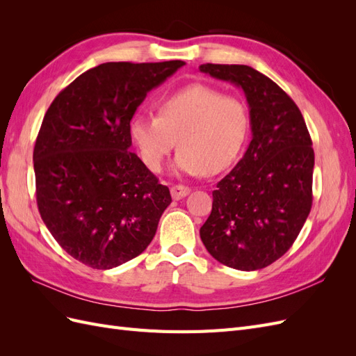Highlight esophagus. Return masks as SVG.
Wrapping results in <instances>:
<instances>
[{
    "label": "esophagus",
    "mask_w": 356,
    "mask_h": 356,
    "mask_svg": "<svg viewBox=\"0 0 356 356\" xmlns=\"http://www.w3.org/2000/svg\"><path fill=\"white\" fill-rule=\"evenodd\" d=\"M191 188L190 187H186V186H174L170 188V195L174 199H182L190 195Z\"/></svg>",
    "instance_id": "1"
}]
</instances>
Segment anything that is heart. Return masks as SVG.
I'll return each mask as SVG.
<instances>
[{
	"mask_svg": "<svg viewBox=\"0 0 356 356\" xmlns=\"http://www.w3.org/2000/svg\"><path fill=\"white\" fill-rule=\"evenodd\" d=\"M250 132L243 101L204 84H190L160 101L157 117L136 115L129 134L145 166L159 172L177 147L175 169L215 175L238 160Z\"/></svg>",
	"mask_w": 356,
	"mask_h": 356,
	"instance_id": "heart-1",
	"label": "heart"
}]
</instances>
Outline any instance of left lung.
<instances>
[{
    "mask_svg": "<svg viewBox=\"0 0 356 356\" xmlns=\"http://www.w3.org/2000/svg\"><path fill=\"white\" fill-rule=\"evenodd\" d=\"M199 70L242 88L252 131L246 153L212 191L200 238L221 264L258 270L281 258L306 222L314 200L312 139L296 102L264 74L220 63Z\"/></svg>",
    "mask_w": 356,
    "mask_h": 356,
    "instance_id": "8db88e82",
    "label": "left lung"
}]
</instances>
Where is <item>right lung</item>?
<instances>
[{"label": "right lung", "mask_w": 356, "mask_h": 356, "mask_svg": "<svg viewBox=\"0 0 356 356\" xmlns=\"http://www.w3.org/2000/svg\"><path fill=\"white\" fill-rule=\"evenodd\" d=\"M182 60L106 62L63 89L34 147L37 204L53 238L106 270L145 251L172 199L135 153L129 124L147 93Z\"/></svg>", "instance_id": "obj_1"}]
</instances>
